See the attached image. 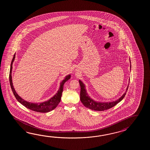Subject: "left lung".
<instances>
[{
    "label": "left lung",
    "instance_id": "left-lung-1",
    "mask_svg": "<svg viewBox=\"0 0 150 150\" xmlns=\"http://www.w3.org/2000/svg\"><path fill=\"white\" fill-rule=\"evenodd\" d=\"M79 82L80 86L81 88L80 94L81 101L83 103V105L87 108L93 110H96V111H103L105 110H107L108 109L111 108L114 106L116 105L118 103L121 101L123 99L125 98L129 87L128 85L127 91L125 93V94H123V95L117 100H115L112 102H97L90 98V96H88V94L87 93L86 88H85V86L83 83V82L80 80H79Z\"/></svg>",
    "mask_w": 150,
    "mask_h": 150
}]
</instances>
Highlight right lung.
Here are the masks:
<instances>
[{"label": "right lung", "mask_w": 150, "mask_h": 150, "mask_svg": "<svg viewBox=\"0 0 150 150\" xmlns=\"http://www.w3.org/2000/svg\"><path fill=\"white\" fill-rule=\"evenodd\" d=\"M16 54H14L12 61L10 67V75H9V79H10V85L11 87V89L13 93V94L15 96L16 100L19 102L24 105L26 108L32 110L33 111L39 112H48L50 111L54 110L55 108L57 107L59 103L61 101V96L62 94V92L63 90V87L65 83L70 79L71 78L70 74H69L65 76V79L61 83L59 89H58L57 93L54 95L51 99L48 100V101L43 102L40 103H32L28 102L22 99L17 93L13 87L12 79V65L14 59H15Z\"/></svg>", "instance_id": "right-lung-1"}]
</instances>
